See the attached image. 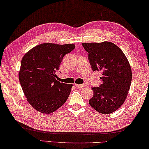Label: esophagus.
Here are the masks:
<instances>
[{"instance_id": "obj_1", "label": "esophagus", "mask_w": 149, "mask_h": 149, "mask_svg": "<svg viewBox=\"0 0 149 149\" xmlns=\"http://www.w3.org/2000/svg\"><path fill=\"white\" fill-rule=\"evenodd\" d=\"M75 86L77 88H83L85 86L84 84H75Z\"/></svg>"}]
</instances>
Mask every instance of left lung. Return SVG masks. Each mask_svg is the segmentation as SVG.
<instances>
[{
  "label": "left lung",
  "mask_w": 149,
  "mask_h": 149,
  "mask_svg": "<svg viewBox=\"0 0 149 149\" xmlns=\"http://www.w3.org/2000/svg\"><path fill=\"white\" fill-rule=\"evenodd\" d=\"M82 45L88 54L92 70L102 72V84L92 88L94 95L89 104L99 113H113L122 106L130 91L132 79L130 63L121 49L109 41Z\"/></svg>",
  "instance_id": "obj_1"
}]
</instances>
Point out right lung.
Instances as JSON below:
<instances>
[{
	"label": "right lung",
	"instance_id": "add662e5",
	"mask_svg": "<svg viewBox=\"0 0 149 149\" xmlns=\"http://www.w3.org/2000/svg\"><path fill=\"white\" fill-rule=\"evenodd\" d=\"M75 45L45 43L27 52L21 61L19 80L27 100L36 110L52 113L65 103L72 84L56 80L64 56Z\"/></svg>",
	"mask_w": 149,
	"mask_h": 149
}]
</instances>
